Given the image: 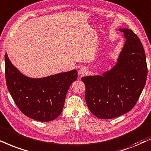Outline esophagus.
<instances>
[{
	"mask_svg": "<svg viewBox=\"0 0 151 151\" xmlns=\"http://www.w3.org/2000/svg\"><path fill=\"white\" fill-rule=\"evenodd\" d=\"M88 72V70L86 68H81V69L79 70V74H81V75H84V74H86Z\"/></svg>",
	"mask_w": 151,
	"mask_h": 151,
	"instance_id": "34e87169",
	"label": "esophagus"
}]
</instances>
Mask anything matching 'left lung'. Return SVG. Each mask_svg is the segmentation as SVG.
I'll return each mask as SVG.
<instances>
[{"instance_id": "8db88e82", "label": "left lung", "mask_w": 151, "mask_h": 151, "mask_svg": "<svg viewBox=\"0 0 151 151\" xmlns=\"http://www.w3.org/2000/svg\"><path fill=\"white\" fill-rule=\"evenodd\" d=\"M119 30L126 41L116 63L102 75L81 78L88 107L99 119H112L131 110L146 81L148 69L142 43L131 29Z\"/></svg>"}]
</instances>
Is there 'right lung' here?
<instances>
[{
	"label": "right lung",
	"mask_w": 151,
	"mask_h": 151,
	"mask_svg": "<svg viewBox=\"0 0 151 151\" xmlns=\"http://www.w3.org/2000/svg\"><path fill=\"white\" fill-rule=\"evenodd\" d=\"M5 62L8 90L19 110L39 122L57 118L63 110L70 85L77 79V70L34 79L22 74L11 63L7 54Z\"/></svg>",
	"instance_id": "obj_1"
}]
</instances>
